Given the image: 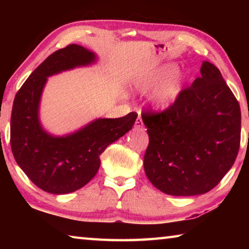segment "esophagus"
I'll list each match as a JSON object with an SVG mask.
<instances>
[{
  "mask_svg": "<svg viewBox=\"0 0 249 249\" xmlns=\"http://www.w3.org/2000/svg\"><path fill=\"white\" fill-rule=\"evenodd\" d=\"M135 127H136V128L144 127V124H142V120L141 115H138V117L136 119V122H135Z\"/></svg>",
  "mask_w": 249,
  "mask_h": 249,
  "instance_id": "esophagus-1",
  "label": "esophagus"
}]
</instances>
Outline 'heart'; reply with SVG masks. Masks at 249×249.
I'll return each mask as SVG.
<instances>
[{
	"mask_svg": "<svg viewBox=\"0 0 249 249\" xmlns=\"http://www.w3.org/2000/svg\"><path fill=\"white\" fill-rule=\"evenodd\" d=\"M178 66L167 62L148 71L138 73L133 80V87L141 93L150 92L149 101L158 111H165L180 98L187 84V74L177 71Z\"/></svg>",
	"mask_w": 249,
	"mask_h": 249,
	"instance_id": "b5f03b06",
	"label": "heart"
}]
</instances>
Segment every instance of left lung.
Wrapping results in <instances>:
<instances>
[{"label":"left lung","mask_w":249,"mask_h":249,"mask_svg":"<svg viewBox=\"0 0 249 249\" xmlns=\"http://www.w3.org/2000/svg\"><path fill=\"white\" fill-rule=\"evenodd\" d=\"M200 73L165 112L142 115L149 136L145 174L169 196L212 190L233 166L239 149L237 100L215 66L203 61Z\"/></svg>","instance_id":"left-lung-1"}]
</instances>
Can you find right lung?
<instances>
[{
  "mask_svg": "<svg viewBox=\"0 0 249 249\" xmlns=\"http://www.w3.org/2000/svg\"><path fill=\"white\" fill-rule=\"evenodd\" d=\"M98 54L69 45L50 54L33 71L16 93L11 116V147L25 175L41 190L67 195L79 190L98 172L100 156L132 129L137 114L120 119H95L74 132L49 133L41 124V95L52 75L98 62Z\"/></svg>",
  "mask_w": 249,
  "mask_h": 249,
  "instance_id": "1",
  "label": "right lung"
}]
</instances>
